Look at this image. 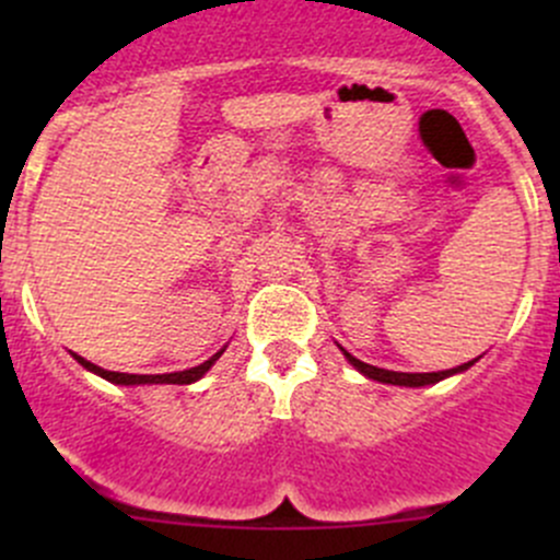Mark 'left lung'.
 I'll return each mask as SVG.
<instances>
[{"mask_svg": "<svg viewBox=\"0 0 560 560\" xmlns=\"http://www.w3.org/2000/svg\"><path fill=\"white\" fill-rule=\"evenodd\" d=\"M343 352V358L349 360V363L354 365V369L360 371V374L365 376V380H374V382H382V385H395V387H425V385H436V382L447 380V376H455V374H463V371L471 369L474 363H477L479 358L468 360V363L457 365V369H447V371H433V374H404V371H387V369H376V365H369L363 363V360L352 358V354L347 352L343 347H338Z\"/></svg>", "mask_w": 560, "mask_h": 560, "instance_id": "8db88e82", "label": "left lung"}]
</instances>
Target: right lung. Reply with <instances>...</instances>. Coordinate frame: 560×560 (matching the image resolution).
I'll return each mask as SVG.
<instances>
[{
	"label": "right lung",
	"mask_w": 560,
	"mask_h": 560,
	"mask_svg": "<svg viewBox=\"0 0 560 560\" xmlns=\"http://www.w3.org/2000/svg\"><path fill=\"white\" fill-rule=\"evenodd\" d=\"M224 349L228 347L219 349V352L213 354V358H208L206 363L195 365V369L175 371V374H118V371H105V369H100V365L89 363L86 358H81V354H75V352H72V358H75L83 369L92 371V374H97V376H103V380L113 382V385H124V387H129V385H191V382L202 380V376L211 371V365L222 358Z\"/></svg>",
	"instance_id": "right-lung-1"
}]
</instances>
